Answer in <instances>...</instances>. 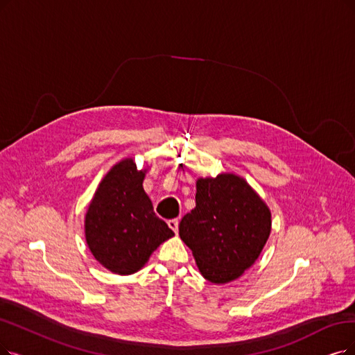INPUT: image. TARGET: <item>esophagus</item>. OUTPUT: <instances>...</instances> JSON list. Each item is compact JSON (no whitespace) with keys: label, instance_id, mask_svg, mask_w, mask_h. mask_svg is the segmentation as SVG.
<instances>
[{"label":"esophagus","instance_id":"1","mask_svg":"<svg viewBox=\"0 0 355 355\" xmlns=\"http://www.w3.org/2000/svg\"><path fill=\"white\" fill-rule=\"evenodd\" d=\"M167 224H168V227L170 229H172L175 233H178V227H179V221L176 220V218H173V220H168L167 221Z\"/></svg>","mask_w":355,"mask_h":355}]
</instances>
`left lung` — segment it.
I'll list each match as a JSON object with an SVG mask.
<instances>
[{
  "label": "left lung",
  "mask_w": 355,
  "mask_h": 355,
  "mask_svg": "<svg viewBox=\"0 0 355 355\" xmlns=\"http://www.w3.org/2000/svg\"><path fill=\"white\" fill-rule=\"evenodd\" d=\"M195 202L179 224V236L202 277L225 284L258 259L271 233V211L233 173L198 179Z\"/></svg>",
  "instance_id": "1"
}]
</instances>
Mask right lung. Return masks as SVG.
<instances>
[{
	"mask_svg": "<svg viewBox=\"0 0 355 355\" xmlns=\"http://www.w3.org/2000/svg\"><path fill=\"white\" fill-rule=\"evenodd\" d=\"M146 172L132 159L116 163L98 185L84 220L90 252L113 274L139 271L151 253L175 236L155 216L143 188Z\"/></svg>",
	"mask_w": 355,
	"mask_h": 355,
	"instance_id": "right-lung-1",
	"label": "right lung"
}]
</instances>
